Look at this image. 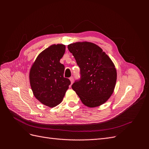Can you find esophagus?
Instances as JSON below:
<instances>
[{"instance_id":"34e87169","label":"esophagus","mask_w":149,"mask_h":149,"mask_svg":"<svg viewBox=\"0 0 149 149\" xmlns=\"http://www.w3.org/2000/svg\"><path fill=\"white\" fill-rule=\"evenodd\" d=\"M69 80H70V83H71V84H72L73 83V82H74V77H70L69 78Z\"/></svg>"}]
</instances>
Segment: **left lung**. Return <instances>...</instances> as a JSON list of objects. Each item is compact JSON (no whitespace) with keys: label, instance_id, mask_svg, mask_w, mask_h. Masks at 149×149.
I'll return each mask as SVG.
<instances>
[{"label":"left lung","instance_id":"left-lung-1","mask_svg":"<svg viewBox=\"0 0 149 149\" xmlns=\"http://www.w3.org/2000/svg\"><path fill=\"white\" fill-rule=\"evenodd\" d=\"M80 68L81 77L72 85L81 102L89 107L104 104L113 93L116 81L113 63L102 49L88 42L68 46Z\"/></svg>","mask_w":149,"mask_h":149}]
</instances>
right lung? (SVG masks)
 Returning <instances> with one entry per match:
<instances>
[{"instance_id":"add662e5","label":"right lung","mask_w":149,"mask_h":149,"mask_svg":"<svg viewBox=\"0 0 149 149\" xmlns=\"http://www.w3.org/2000/svg\"><path fill=\"white\" fill-rule=\"evenodd\" d=\"M65 45H52L39 54L29 72V81L35 97L49 107L59 104L70 84L63 76L64 65L60 63Z\"/></svg>"}]
</instances>
